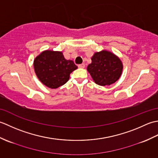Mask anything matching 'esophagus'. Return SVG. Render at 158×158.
<instances>
[{
  "label": "esophagus",
  "instance_id": "34e87169",
  "mask_svg": "<svg viewBox=\"0 0 158 158\" xmlns=\"http://www.w3.org/2000/svg\"><path fill=\"white\" fill-rule=\"evenodd\" d=\"M78 67H79V68L83 69V68H85V64H79V65H78Z\"/></svg>",
  "mask_w": 158,
  "mask_h": 158
}]
</instances>
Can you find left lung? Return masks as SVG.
<instances>
[{"mask_svg":"<svg viewBox=\"0 0 158 158\" xmlns=\"http://www.w3.org/2000/svg\"><path fill=\"white\" fill-rule=\"evenodd\" d=\"M122 69L119 58L109 52L102 51L94 53L87 69L96 84L105 86L117 81Z\"/></svg>","mask_w":158,"mask_h":158,"instance_id":"left-lung-1","label":"left lung"}]
</instances>
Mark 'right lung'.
<instances>
[{
  "instance_id": "1",
  "label": "right lung",
  "mask_w": 158,
  "mask_h": 158,
  "mask_svg": "<svg viewBox=\"0 0 158 158\" xmlns=\"http://www.w3.org/2000/svg\"><path fill=\"white\" fill-rule=\"evenodd\" d=\"M34 68L40 81L53 89L65 84L77 66L72 60H66L62 52L45 51L34 60Z\"/></svg>"
}]
</instances>
